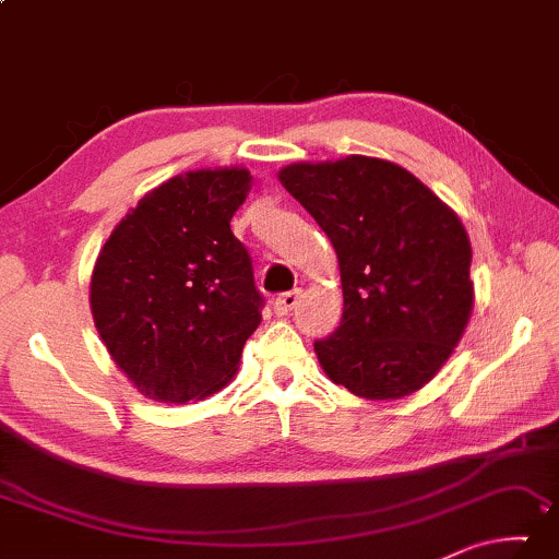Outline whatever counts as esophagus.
<instances>
[{"instance_id": "1", "label": "esophagus", "mask_w": 559, "mask_h": 559, "mask_svg": "<svg viewBox=\"0 0 559 559\" xmlns=\"http://www.w3.org/2000/svg\"><path fill=\"white\" fill-rule=\"evenodd\" d=\"M298 298H300L298 288L288 290V294H281L276 300H273V311H276V316H288L296 308Z\"/></svg>"}]
</instances>
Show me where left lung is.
<instances>
[{
  "mask_svg": "<svg viewBox=\"0 0 559 559\" xmlns=\"http://www.w3.org/2000/svg\"><path fill=\"white\" fill-rule=\"evenodd\" d=\"M278 179L338 253L343 318L316 341L325 376L368 401L420 391L473 313V251L460 218L383 158L290 164Z\"/></svg>",
  "mask_w": 559,
  "mask_h": 559,
  "instance_id": "1",
  "label": "left lung"
}]
</instances>
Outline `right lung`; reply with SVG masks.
Instances as JSON below:
<instances>
[{
	"label": "right lung",
	"mask_w": 559,
	"mask_h": 559,
	"mask_svg": "<svg viewBox=\"0 0 559 559\" xmlns=\"http://www.w3.org/2000/svg\"><path fill=\"white\" fill-rule=\"evenodd\" d=\"M246 168H201L148 191L114 228L92 273L106 350L158 403L206 397L234 378L263 296L231 231Z\"/></svg>",
	"instance_id": "right-lung-1"
}]
</instances>
